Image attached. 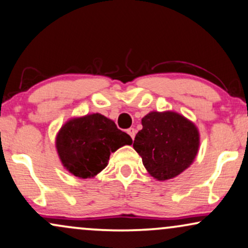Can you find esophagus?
Wrapping results in <instances>:
<instances>
[{
	"label": "esophagus",
	"mask_w": 248,
	"mask_h": 248,
	"mask_svg": "<svg viewBox=\"0 0 248 248\" xmlns=\"http://www.w3.org/2000/svg\"><path fill=\"white\" fill-rule=\"evenodd\" d=\"M127 133L130 134L131 138L134 139V137H136V129H133V127H130V129L127 130Z\"/></svg>",
	"instance_id": "obj_1"
}]
</instances>
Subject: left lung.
I'll return each instance as SVG.
<instances>
[{
  "instance_id": "obj_1",
  "label": "left lung",
  "mask_w": 248,
  "mask_h": 248,
  "mask_svg": "<svg viewBox=\"0 0 248 248\" xmlns=\"http://www.w3.org/2000/svg\"><path fill=\"white\" fill-rule=\"evenodd\" d=\"M141 124L133 148L149 175L157 180L175 178L193 163L200 136L191 121L173 111H152Z\"/></svg>"
}]
</instances>
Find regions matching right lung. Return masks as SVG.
<instances>
[{
  "mask_svg": "<svg viewBox=\"0 0 248 248\" xmlns=\"http://www.w3.org/2000/svg\"><path fill=\"white\" fill-rule=\"evenodd\" d=\"M127 133L101 114L72 118L56 136V149L63 167L78 178H92L108 164L111 153L131 145Z\"/></svg>",
  "mask_w": 248,
  "mask_h": 248,
  "instance_id": "add662e5",
  "label": "right lung"
}]
</instances>
